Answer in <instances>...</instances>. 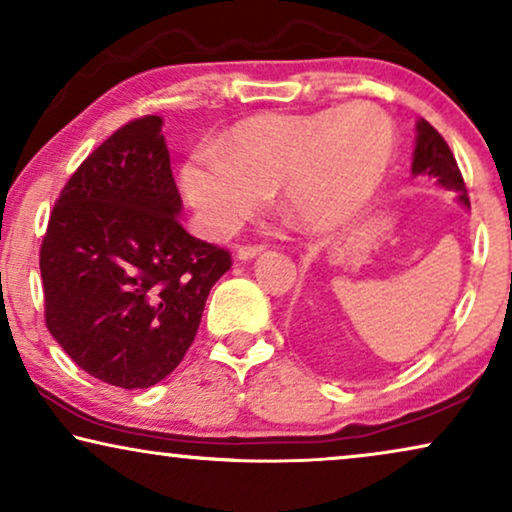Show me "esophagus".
Here are the masks:
<instances>
[{
  "mask_svg": "<svg viewBox=\"0 0 512 512\" xmlns=\"http://www.w3.org/2000/svg\"><path fill=\"white\" fill-rule=\"evenodd\" d=\"M261 251H263V244H244V247L237 249L235 256L240 258V261H251V258H256Z\"/></svg>",
  "mask_w": 512,
  "mask_h": 512,
  "instance_id": "34e87169",
  "label": "esophagus"
}]
</instances>
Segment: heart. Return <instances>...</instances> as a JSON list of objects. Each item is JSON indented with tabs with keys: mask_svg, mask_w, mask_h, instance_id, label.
I'll list each match as a JSON object with an SVG mask.
<instances>
[{
	"mask_svg": "<svg viewBox=\"0 0 512 512\" xmlns=\"http://www.w3.org/2000/svg\"><path fill=\"white\" fill-rule=\"evenodd\" d=\"M394 158V125L380 107L349 102L310 114H256L195 151L181 191L207 235L235 233L279 193L284 214L312 233L354 219L373 200Z\"/></svg>",
	"mask_w": 512,
	"mask_h": 512,
	"instance_id": "1",
	"label": "heart"
}]
</instances>
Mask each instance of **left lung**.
Listing matches in <instances>:
<instances>
[{
    "label": "left lung",
    "instance_id": "8db88e82",
    "mask_svg": "<svg viewBox=\"0 0 512 512\" xmlns=\"http://www.w3.org/2000/svg\"><path fill=\"white\" fill-rule=\"evenodd\" d=\"M412 174H415V177H419V174L431 177L438 186L457 193V200L461 205L471 209L464 177H461L457 160H454L450 146H447L445 139L438 135V130L433 128L431 123H426L424 118H419L417 121L415 153H412Z\"/></svg>",
    "mask_w": 512,
    "mask_h": 512
}]
</instances>
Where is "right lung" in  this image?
Segmentation results:
<instances>
[{"instance_id":"add662e5","label":"right lung","mask_w":512,"mask_h":512,"mask_svg":"<svg viewBox=\"0 0 512 512\" xmlns=\"http://www.w3.org/2000/svg\"><path fill=\"white\" fill-rule=\"evenodd\" d=\"M163 118H135L79 165L41 242L46 326L76 366L146 389L179 366L226 249L179 221Z\"/></svg>"}]
</instances>
